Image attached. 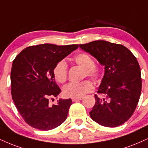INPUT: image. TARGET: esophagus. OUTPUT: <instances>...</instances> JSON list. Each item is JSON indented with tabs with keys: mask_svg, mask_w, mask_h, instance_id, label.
<instances>
[{
	"mask_svg": "<svg viewBox=\"0 0 148 148\" xmlns=\"http://www.w3.org/2000/svg\"><path fill=\"white\" fill-rule=\"evenodd\" d=\"M83 99V98L81 97V98H72V100L73 102H76V101H81Z\"/></svg>",
	"mask_w": 148,
	"mask_h": 148,
	"instance_id": "1",
	"label": "esophagus"
}]
</instances>
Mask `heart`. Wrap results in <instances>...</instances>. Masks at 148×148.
I'll return each mask as SVG.
<instances>
[{
    "mask_svg": "<svg viewBox=\"0 0 148 148\" xmlns=\"http://www.w3.org/2000/svg\"><path fill=\"white\" fill-rule=\"evenodd\" d=\"M78 65L84 68L83 76H88L94 81H99L101 76V68L94 64L93 58L85 53L76 55L74 58ZM54 79L60 83H64L67 79V65L64 60H60L53 69ZM94 89L92 83L88 80L80 83H70L63 88V94L69 98H81L85 94L91 92Z\"/></svg>",
    "mask_w": 148,
    "mask_h": 148,
    "instance_id": "1",
    "label": "heart"
}]
</instances>
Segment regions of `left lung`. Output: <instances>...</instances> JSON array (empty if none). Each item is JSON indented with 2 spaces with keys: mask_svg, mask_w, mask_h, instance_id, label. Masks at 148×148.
Returning <instances> with one entry per match:
<instances>
[{
  "mask_svg": "<svg viewBox=\"0 0 148 148\" xmlns=\"http://www.w3.org/2000/svg\"><path fill=\"white\" fill-rule=\"evenodd\" d=\"M79 47L105 66V74L90 112L95 122L105 127L119 126L132 116L141 92L140 66L130 50L120 44L95 40Z\"/></svg>",
  "mask_w": 148,
  "mask_h": 148,
  "instance_id": "obj_1",
  "label": "left lung"
}]
</instances>
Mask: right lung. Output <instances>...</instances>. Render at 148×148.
Here are the masks:
<instances>
[{
	"label": "right lung",
	"instance_id": "right-lung-1",
	"mask_svg": "<svg viewBox=\"0 0 148 148\" xmlns=\"http://www.w3.org/2000/svg\"><path fill=\"white\" fill-rule=\"evenodd\" d=\"M78 47V45L40 44L26 47L14 58L11 70L12 97L28 125L49 130L66 120L72 100L59 99L56 104L49 103L60 92L53 69Z\"/></svg>",
	"mask_w": 148,
	"mask_h": 148
}]
</instances>
